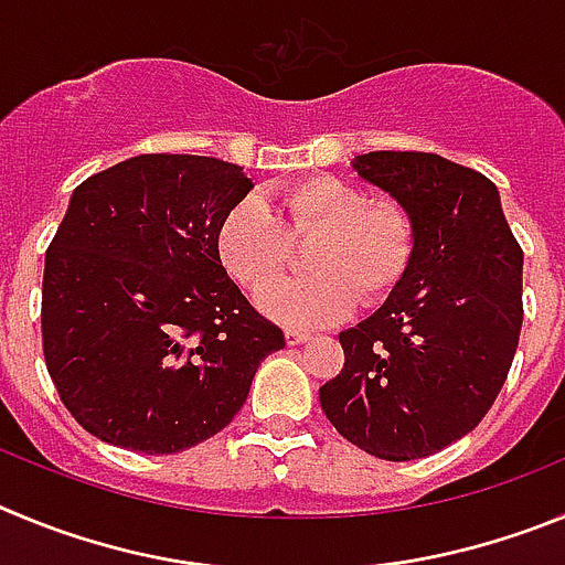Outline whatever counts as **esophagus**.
I'll list each match as a JSON object with an SVG mask.
<instances>
[{"mask_svg":"<svg viewBox=\"0 0 565 565\" xmlns=\"http://www.w3.org/2000/svg\"><path fill=\"white\" fill-rule=\"evenodd\" d=\"M309 338H312V334H309V332H301V329H287V332H284V340H287V345L307 343Z\"/></svg>","mask_w":565,"mask_h":565,"instance_id":"esophagus-1","label":"esophagus"}]
</instances>
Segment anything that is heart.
<instances>
[{"mask_svg":"<svg viewBox=\"0 0 565 565\" xmlns=\"http://www.w3.org/2000/svg\"><path fill=\"white\" fill-rule=\"evenodd\" d=\"M315 237V274L274 285L258 307L287 327H323L352 312L354 301L377 303L403 281L414 258L411 213L394 200H371L363 188L315 174L270 191L267 202L242 200L222 216L216 256L227 276L258 292L291 257V242Z\"/></svg>","mask_w":565,"mask_h":565,"instance_id":"b5f03b06","label":"heart"}]
</instances>
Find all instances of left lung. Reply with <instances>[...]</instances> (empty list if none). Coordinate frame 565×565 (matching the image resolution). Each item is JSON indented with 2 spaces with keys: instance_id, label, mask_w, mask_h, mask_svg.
<instances>
[{
  "instance_id": "obj_1",
  "label": "left lung",
  "mask_w": 565,
  "mask_h": 565,
  "mask_svg": "<svg viewBox=\"0 0 565 565\" xmlns=\"http://www.w3.org/2000/svg\"><path fill=\"white\" fill-rule=\"evenodd\" d=\"M352 166L411 213L416 245L388 301L340 332L345 363L320 385V408L365 454L425 459L470 434L510 374L523 250L479 171L425 151H369Z\"/></svg>"
}]
</instances>
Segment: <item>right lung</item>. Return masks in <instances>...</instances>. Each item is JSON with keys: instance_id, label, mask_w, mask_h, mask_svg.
I'll use <instances>...</instances> for the list:
<instances>
[{"instance_id": "add662e5", "label": "right lung", "mask_w": 565, "mask_h": 565, "mask_svg": "<svg viewBox=\"0 0 565 565\" xmlns=\"http://www.w3.org/2000/svg\"><path fill=\"white\" fill-rule=\"evenodd\" d=\"M253 182L233 162L140 154L73 191L44 258L42 343L81 428L146 456L231 425L284 332L216 256Z\"/></svg>"}]
</instances>
